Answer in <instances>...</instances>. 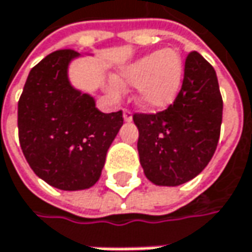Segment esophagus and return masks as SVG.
I'll return each mask as SVG.
<instances>
[{"label": "esophagus", "instance_id": "1", "mask_svg": "<svg viewBox=\"0 0 252 252\" xmlns=\"http://www.w3.org/2000/svg\"><path fill=\"white\" fill-rule=\"evenodd\" d=\"M123 114H124V120H126V123H129V121L132 120V114H131V111H129L128 108H124V110H123Z\"/></svg>", "mask_w": 252, "mask_h": 252}]
</instances>
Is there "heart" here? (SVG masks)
I'll return each instance as SVG.
<instances>
[{
    "label": "heart",
    "instance_id": "heart-1",
    "mask_svg": "<svg viewBox=\"0 0 252 252\" xmlns=\"http://www.w3.org/2000/svg\"><path fill=\"white\" fill-rule=\"evenodd\" d=\"M184 77V61L180 52L164 48L144 55L126 67L120 82L138 87V102L145 108H165L178 95ZM115 91V88H112Z\"/></svg>",
    "mask_w": 252,
    "mask_h": 252
}]
</instances>
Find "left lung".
<instances>
[{
    "mask_svg": "<svg viewBox=\"0 0 252 252\" xmlns=\"http://www.w3.org/2000/svg\"><path fill=\"white\" fill-rule=\"evenodd\" d=\"M138 154L147 178L157 185L184 184L213 158L220 140L222 96L213 65L197 51L184 64L174 102L156 114L135 112Z\"/></svg>",
    "mask_w": 252,
    "mask_h": 252,
    "instance_id": "8db88e82",
    "label": "left lung"
}]
</instances>
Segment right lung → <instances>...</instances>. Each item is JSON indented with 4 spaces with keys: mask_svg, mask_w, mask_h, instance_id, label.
Listing matches in <instances>:
<instances>
[{
    "mask_svg": "<svg viewBox=\"0 0 252 252\" xmlns=\"http://www.w3.org/2000/svg\"><path fill=\"white\" fill-rule=\"evenodd\" d=\"M74 50L48 54L30 71L18 101V138L24 157L41 180L64 191L95 184L123 111L104 114L88 94L68 81Z\"/></svg>",
    "mask_w": 252,
    "mask_h": 252,
    "instance_id": "add662e5",
    "label": "right lung"
}]
</instances>
